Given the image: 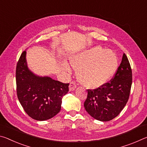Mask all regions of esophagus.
I'll return each instance as SVG.
<instances>
[{"label": "esophagus", "mask_w": 147, "mask_h": 147, "mask_svg": "<svg viewBox=\"0 0 147 147\" xmlns=\"http://www.w3.org/2000/svg\"><path fill=\"white\" fill-rule=\"evenodd\" d=\"M76 87H77V85H76V82H74V81H71V82L69 83V91H74L76 89Z\"/></svg>", "instance_id": "1"}]
</instances>
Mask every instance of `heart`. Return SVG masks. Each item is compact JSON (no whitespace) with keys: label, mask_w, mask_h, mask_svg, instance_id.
Returning a JSON list of instances; mask_svg holds the SVG:
<instances>
[{"label":"heart","mask_w":147,"mask_h":147,"mask_svg":"<svg viewBox=\"0 0 147 147\" xmlns=\"http://www.w3.org/2000/svg\"><path fill=\"white\" fill-rule=\"evenodd\" d=\"M70 64L77 69V78L83 86L97 88L104 85L114 76L118 67V59L113 51L99 47L78 53L70 57ZM62 66L66 71L70 68L66 62Z\"/></svg>","instance_id":"heart-1"}]
</instances>
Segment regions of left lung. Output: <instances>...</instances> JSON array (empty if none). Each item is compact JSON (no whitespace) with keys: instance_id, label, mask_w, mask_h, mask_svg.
<instances>
[{"instance_id":"8db88e82","label":"left lung","mask_w":147,"mask_h":147,"mask_svg":"<svg viewBox=\"0 0 147 147\" xmlns=\"http://www.w3.org/2000/svg\"><path fill=\"white\" fill-rule=\"evenodd\" d=\"M132 83V72L124 53L113 79L94 90H87L84 103L86 112L98 121H111L119 115L128 102Z\"/></svg>"}]
</instances>
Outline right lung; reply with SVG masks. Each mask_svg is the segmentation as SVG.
<instances>
[{
    "instance_id": "1",
    "label": "right lung",
    "mask_w": 147,
    "mask_h": 147,
    "mask_svg": "<svg viewBox=\"0 0 147 147\" xmlns=\"http://www.w3.org/2000/svg\"><path fill=\"white\" fill-rule=\"evenodd\" d=\"M26 55V51H23L17 64L18 100L30 117L39 121H46L61 111L62 99L68 92L69 83L35 74L28 68Z\"/></svg>"
}]
</instances>
